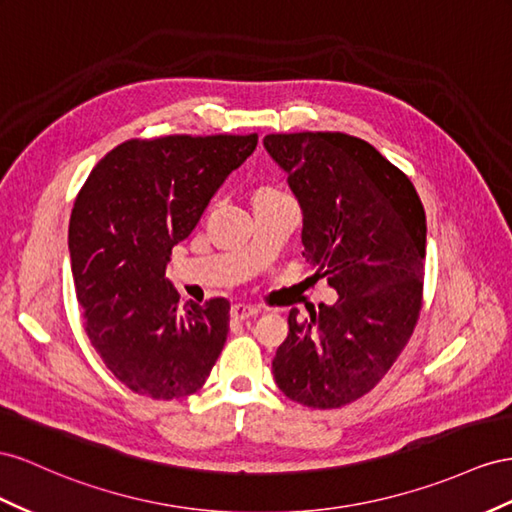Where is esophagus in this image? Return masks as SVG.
<instances>
[{"label":"esophagus","mask_w":512,"mask_h":512,"mask_svg":"<svg viewBox=\"0 0 512 512\" xmlns=\"http://www.w3.org/2000/svg\"><path fill=\"white\" fill-rule=\"evenodd\" d=\"M260 310L254 308V306H247V303H234V306L230 308V316L234 321H247L252 319V316H256Z\"/></svg>","instance_id":"obj_1"}]
</instances>
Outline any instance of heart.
I'll return each mask as SVG.
<instances>
[{"label": "heart", "instance_id": "heart-1", "mask_svg": "<svg viewBox=\"0 0 512 512\" xmlns=\"http://www.w3.org/2000/svg\"><path fill=\"white\" fill-rule=\"evenodd\" d=\"M271 193H278L275 191L273 187H260L256 193H254V198H262V196H271Z\"/></svg>", "mask_w": 512, "mask_h": 512}]
</instances>
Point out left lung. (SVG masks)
<instances>
[{"label": "left lung", "mask_w": 512, "mask_h": 512, "mask_svg": "<svg viewBox=\"0 0 512 512\" xmlns=\"http://www.w3.org/2000/svg\"><path fill=\"white\" fill-rule=\"evenodd\" d=\"M301 206V243L334 306L301 321L273 357L295 403L331 409L370 392L403 351L422 306L426 215L416 187L375 146L344 133L267 135Z\"/></svg>", "instance_id": "left-lung-1"}]
</instances>
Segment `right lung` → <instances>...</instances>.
<instances>
[{"label": "right lung", "mask_w": 512, "mask_h": 512, "mask_svg": "<svg viewBox=\"0 0 512 512\" xmlns=\"http://www.w3.org/2000/svg\"><path fill=\"white\" fill-rule=\"evenodd\" d=\"M256 144L258 135L129 140L96 163L79 191L68 254L86 334L135 394H193L224 349L230 303H181L165 267Z\"/></svg>", "instance_id": "right-lung-1"}]
</instances>
